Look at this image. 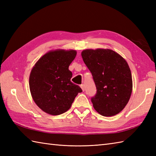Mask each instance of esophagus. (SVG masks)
Instances as JSON below:
<instances>
[{
    "label": "esophagus",
    "mask_w": 156,
    "mask_h": 156,
    "mask_svg": "<svg viewBox=\"0 0 156 156\" xmlns=\"http://www.w3.org/2000/svg\"><path fill=\"white\" fill-rule=\"evenodd\" d=\"M80 87L82 88V90H83V91H84V84H81L80 85Z\"/></svg>",
    "instance_id": "obj_1"
}]
</instances>
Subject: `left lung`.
<instances>
[{
	"mask_svg": "<svg viewBox=\"0 0 156 156\" xmlns=\"http://www.w3.org/2000/svg\"><path fill=\"white\" fill-rule=\"evenodd\" d=\"M81 55L97 87V94L91 98L93 107L105 117L119 113L128 103L133 88L127 62L109 49H85Z\"/></svg>",
	"mask_w": 156,
	"mask_h": 156,
	"instance_id": "1",
	"label": "left lung"
}]
</instances>
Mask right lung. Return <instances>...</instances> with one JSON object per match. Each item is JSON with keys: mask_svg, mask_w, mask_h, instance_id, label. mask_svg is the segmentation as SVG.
Here are the masks:
<instances>
[{"mask_svg": "<svg viewBox=\"0 0 156 156\" xmlns=\"http://www.w3.org/2000/svg\"><path fill=\"white\" fill-rule=\"evenodd\" d=\"M76 50L57 49L46 53L36 62L29 76V88L35 104L43 111L59 115L71 107L79 92V86L71 82L69 66Z\"/></svg>", "mask_w": 156, "mask_h": 156, "instance_id": "obj_1", "label": "right lung"}]
</instances>
